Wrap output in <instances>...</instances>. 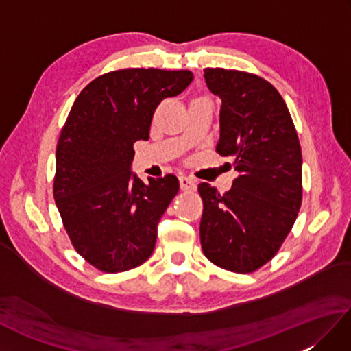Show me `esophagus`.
Instances as JSON below:
<instances>
[{
	"label": "esophagus",
	"instance_id": "1",
	"mask_svg": "<svg viewBox=\"0 0 351 351\" xmlns=\"http://www.w3.org/2000/svg\"><path fill=\"white\" fill-rule=\"evenodd\" d=\"M180 184H181V190L184 191H195L196 190V181L190 176H180Z\"/></svg>",
	"mask_w": 351,
	"mask_h": 351
}]
</instances>
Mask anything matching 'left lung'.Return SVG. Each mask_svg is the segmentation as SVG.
Wrapping results in <instances>:
<instances>
[{
	"label": "left lung",
	"mask_w": 351,
	"mask_h": 351,
	"mask_svg": "<svg viewBox=\"0 0 351 351\" xmlns=\"http://www.w3.org/2000/svg\"><path fill=\"white\" fill-rule=\"evenodd\" d=\"M205 81L221 99V156L238 176L225 195L199 184L204 200L200 244L205 256L234 273H252L270 261L302 206V149L285 101L255 73L206 68Z\"/></svg>",
	"instance_id": "8db88e82"
}]
</instances>
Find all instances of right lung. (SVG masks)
I'll return each instance as SVG.
<instances>
[{
	"label": "right lung",
	"mask_w": 351,
	"mask_h": 351,
	"mask_svg": "<svg viewBox=\"0 0 351 351\" xmlns=\"http://www.w3.org/2000/svg\"><path fill=\"white\" fill-rule=\"evenodd\" d=\"M193 81L190 71L121 69L95 78L73 102L56 151L54 199L75 250L104 273L152 255L156 225L178 195L175 175L131 171L134 143L149 138L155 108Z\"/></svg>",
	"instance_id": "obj_1"
}]
</instances>
